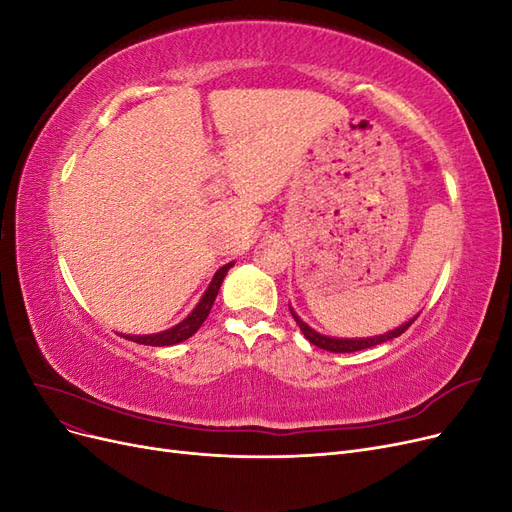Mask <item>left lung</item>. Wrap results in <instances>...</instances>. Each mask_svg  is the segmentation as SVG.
Masks as SVG:
<instances>
[{
    "instance_id": "left-lung-1",
    "label": "left lung",
    "mask_w": 512,
    "mask_h": 512,
    "mask_svg": "<svg viewBox=\"0 0 512 512\" xmlns=\"http://www.w3.org/2000/svg\"><path fill=\"white\" fill-rule=\"evenodd\" d=\"M290 314H292V318L297 320V324H299V329L303 331V335L309 339V342H312L314 346H318V348H322V350H329V352H337V354H342V352H356V350H365V348H374V346H378V344H384V342H389V339H393V337H399L401 333H404L410 324L418 318V314L414 316V318H410L408 322H404V324H399L397 329H393V331H389V333H382V335H374V337H331V335H322V333H318L316 329H312L309 327L307 322H303L297 314H294V309L290 307Z\"/></svg>"
}]
</instances>
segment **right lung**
Wrapping results in <instances>:
<instances>
[{
	"mask_svg": "<svg viewBox=\"0 0 512 512\" xmlns=\"http://www.w3.org/2000/svg\"><path fill=\"white\" fill-rule=\"evenodd\" d=\"M232 265H235V262H228V265H224L222 269L215 271L213 280H211L209 288L205 290L203 297H200L198 305L179 324H175V327H170V329L160 331V333H151V335H121V337L132 339V342L145 344V346H175V344L185 342V339H190L200 327H203V322L207 320L211 307H213V301H215V297H218L220 286H222L224 277H226V273Z\"/></svg>",
	"mask_w": 512,
	"mask_h": 512,
	"instance_id": "obj_1",
	"label": "right lung"
}]
</instances>
